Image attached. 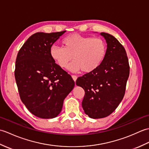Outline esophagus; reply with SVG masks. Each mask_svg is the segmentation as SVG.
Instances as JSON below:
<instances>
[{
	"label": "esophagus",
	"instance_id": "obj_1",
	"mask_svg": "<svg viewBox=\"0 0 149 149\" xmlns=\"http://www.w3.org/2000/svg\"><path fill=\"white\" fill-rule=\"evenodd\" d=\"M72 79H74V81L75 82V81L77 80V77L76 76V75H72Z\"/></svg>",
	"mask_w": 149,
	"mask_h": 149
}]
</instances>
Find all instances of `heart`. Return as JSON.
Returning a JSON list of instances; mask_svg holds the SVG:
<instances>
[{"mask_svg":"<svg viewBox=\"0 0 149 149\" xmlns=\"http://www.w3.org/2000/svg\"><path fill=\"white\" fill-rule=\"evenodd\" d=\"M62 44L63 47L52 46L50 55L62 68H66L74 59L69 66V69L74 72L81 70L90 73L95 70L102 63L107 52L106 42L99 37L72 34L65 37Z\"/></svg>","mask_w":149,"mask_h":149,"instance_id":"heart-1","label":"heart"}]
</instances>
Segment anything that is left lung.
Listing matches in <instances>:
<instances>
[{"instance_id":"1","label":"left lung","mask_w":149,"mask_h":149,"mask_svg":"<svg viewBox=\"0 0 149 149\" xmlns=\"http://www.w3.org/2000/svg\"><path fill=\"white\" fill-rule=\"evenodd\" d=\"M107 43L105 58L99 68L76 81L84 90L82 102L84 113L91 118L111 115L125 95L129 75V64L124 47L113 36L101 33Z\"/></svg>"}]
</instances>
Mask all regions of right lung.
<instances>
[{
	"label": "right lung",
	"instance_id": "add662e5",
	"mask_svg": "<svg viewBox=\"0 0 149 149\" xmlns=\"http://www.w3.org/2000/svg\"><path fill=\"white\" fill-rule=\"evenodd\" d=\"M65 31L33 34L16 59L15 77L21 100L31 113L41 118L58 116L63 100L75 85L71 75L50 55L53 43Z\"/></svg>",
	"mask_w": 149,
	"mask_h": 149
}]
</instances>
